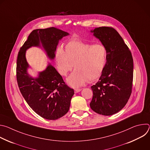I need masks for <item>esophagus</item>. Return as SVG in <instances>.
<instances>
[{
  "label": "esophagus",
  "mask_w": 150,
  "mask_h": 150,
  "mask_svg": "<svg viewBox=\"0 0 150 150\" xmlns=\"http://www.w3.org/2000/svg\"><path fill=\"white\" fill-rule=\"evenodd\" d=\"M81 91V89H75V93H78Z\"/></svg>",
  "instance_id": "obj_1"
}]
</instances>
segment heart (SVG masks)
<instances>
[{
  "label": "heart",
  "mask_w": 150,
  "mask_h": 150,
  "mask_svg": "<svg viewBox=\"0 0 150 150\" xmlns=\"http://www.w3.org/2000/svg\"><path fill=\"white\" fill-rule=\"evenodd\" d=\"M55 60L59 73L65 76L74 64L75 69L67 78L70 86H82L88 79L94 81L102 74L107 63V50L101 44L93 45L79 40H74L67 44L65 50L58 47Z\"/></svg>",
  "instance_id": "heart-1"
}]
</instances>
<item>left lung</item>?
Listing matches in <instances>:
<instances>
[{
    "mask_svg": "<svg viewBox=\"0 0 150 150\" xmlns=\"http://www.w3.org/2000/svg\"><path fill=\"white\" fill-rule=\"evenodd\" d=\"M107 50V63L98 81L92 87L90 104L96 113L111 116L122 110L129 100L133 82V59L129 48L114 28H96L90 31Z\"/></svg>",
    "mask_w": 150,
    "mask_h": 150,
    "instance_id": "1",
    "label": "left lung"
}]
</instances>
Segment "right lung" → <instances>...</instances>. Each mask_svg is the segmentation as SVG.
<instances>
[{"mask_svg":"<svg viewBox=\"0 0 150 150\" xmlns=\"http://www.w3.org/2000/svg\"><path fill=\"white\" fill-rule=\"evenodd\" d=\"M69 35L54 27L34 30L18 53L16 78L20 91L30 108L46 119L56 120L68 113L74 90L65 84L50 63L45 70L38 72L37 76L30 75L26 51L32 47H40L53 60L59 41Z\"/></svg>","mask_w":150,"mask_h":150,"instance_id":"obj_1","label":"right lung"}]
</instances>
